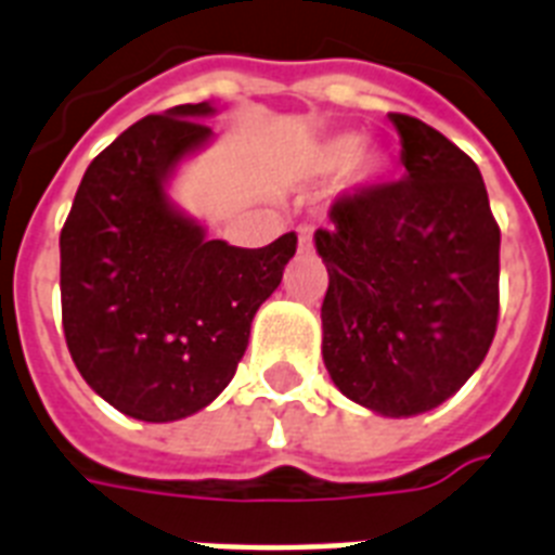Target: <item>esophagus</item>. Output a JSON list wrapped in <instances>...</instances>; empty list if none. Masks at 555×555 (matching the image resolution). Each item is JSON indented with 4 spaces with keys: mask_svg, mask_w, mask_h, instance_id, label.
Instances as JSON below:
<instances>
[{
    "mask_svg": "<svg viewBox=\"0 0 555 555\" xmlns=\"http://www.w3.org/2000/svg\"><path fill=\"white\" fill-rule=\"evenodd\" d=\"M314 246V229L300 227L297 229V251H311Z\"/></svg>",
    "mask_w": 555,
    "mask_h": 555,
    "instance_id": "34e87169",
    "label": "esophagus"
}]
</instances>
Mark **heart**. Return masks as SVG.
I'll return each instance as SVG.
<instances>
[{
    "instance_id": "heart-1",
    "label": "heart",
    "mask_w": 555,
    "mask_h": 555,
    "mask_svg": "<svg viewBox=\"0 0 555 555\" xmlns=\"http://www.w3.org/2000/svg\"><path fill=\"white\" fill-rule=\"evenodd\" d=\"M360 153V139L354 132H343V135H334L326 144L320 146L318 155H314V164H318L323 172H337V169H346L357 157L358 162L351 167L357 181H371V178L379 172V158L371 153Z\"/></svg>"
}]
</instances>
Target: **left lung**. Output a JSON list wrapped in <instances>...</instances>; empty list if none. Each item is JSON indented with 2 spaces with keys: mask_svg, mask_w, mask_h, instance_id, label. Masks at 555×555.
Masks as SVG:
<instances>
[{
  "mask_svg": "<svg viewBox=\"0 0 555 555\" xmlns=\"http://www.w3.org/2000/svg\"><path fill=\"white\" fill-rule=\"evenodd\" d=\"M400 132V181L332 204L314 232L328 269L323 363L374 414L437 409L479 369L499 320V227L482 172L414 116Z\"/></svg>",
  "mask_w": 555,
  "mask_h": 555,
  "instance_id": "8db88e82",
  "label": "left lung"
}]
</instances>
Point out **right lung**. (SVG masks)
I'll use <instances>...</instances> for the list:
<instances>
[{
    "label": "right lung",
    "instance_id": "add662e5",
    "mask_svg": "<svg viewBox=\"0 0 555 555\" xmlns=\"http://www.w3.org/2000/svg\"><path fill=\"white\" fill-rule=\"evenodd\" d=\"M209 102L124 130L93 158L64 221L62 326L102 400L144 423L184 420L229 386L260 304L297 249L209 241L167 195L186 155L212 139Z\"/></svg>",
    "mask_w": 555,
    "mask_h": 555
}]
</instances>
